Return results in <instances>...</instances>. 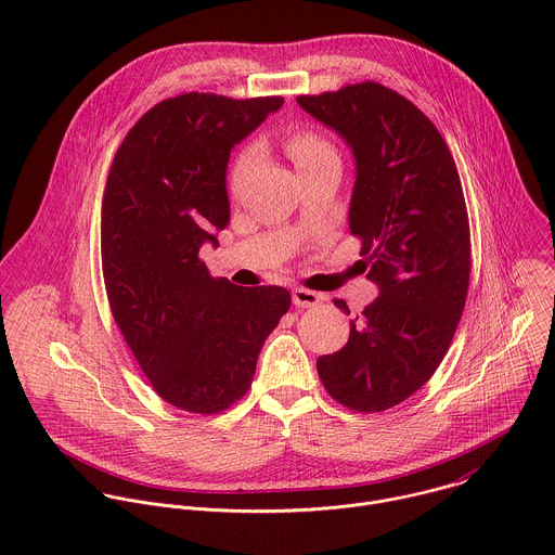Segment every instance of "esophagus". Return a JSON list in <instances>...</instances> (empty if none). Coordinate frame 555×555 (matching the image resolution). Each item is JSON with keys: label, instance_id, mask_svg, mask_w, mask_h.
Wrapping results in <instances>:
<instances>
[{"label": "esophagus", "instance_id": "obj_1", "mask_svg": "<svg viewBox=\"0 0 555 555\" xmlns=\"http://www.w3.org/2000/svg\"><path fill=\"white\" fill-rule=\"evenodd\" d=\"M292 300H294L296 307H313V305H319L323 300V294L305 289V287H294L292 289Z\"/></svg>", "mask_w": 555, "mask_h": 555}]
</instances>
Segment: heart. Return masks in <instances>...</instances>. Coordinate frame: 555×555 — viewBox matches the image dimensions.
<instances>
[{"label":"heart","mask_w":555,"mask_h":555,"mask_svg":"<svg viewBox=\"0 0 555 555\" xmlns=\"http://www.w3.org/2000/svg\"><path fill=\"white\" fill-rule=\"evenodd\" d=\"M285 149L300 173L313 171V169L332 165V163H340L334 142L313 129H292L285 138ZM255 165H257V149L255 146H248L240 155H236V160L232 163V169H230V178H228L232 193H240L244 189Z\"/></svg>","instance_id":"heart-1"}]
</instances>
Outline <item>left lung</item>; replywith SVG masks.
I'll return each instance as SVG.
<instances>
[{
    "mask_svg": "<svg viewBox=\"0 0 555 555\" xmlns=\"http://www.w3.org/2000/svg\"><path fill=\"white\" fill-rule=\"evenodd\" d=\"M296 101L353 151L349 230L379 287L349 321L347 345L315 366L336 402L379 413L433 377L461 321L469 223L459 171L428 116L379 83ZM334 302L351 313L343 298Z\"/></svg>",
    "mask_w": 555,
    "mask_h": 555,
    "instance_id": "8db88e82",
    "label": "left lung"
}]
</instances>
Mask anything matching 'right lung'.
<instances>
[{
    "label": "right lung",
    "mask_w": 555,
    "mask_h": 555,
    "mask_svg": "<svg viewBox=\"0 0 555 555\" xmlns=\"http://www.w3.org/2000/svg\"><path fill=\"white\" fill-rule=\"evenodd\" d=\"M281 96L189 92L149 109L125 135L103 195L101 253L114 321L153 390L215 415L248 392L266 338L292 296L236 287L199 259L230 221V151Z\"/></svg>",
    "instance_id": "right-lung-1"
}]
</instances>
